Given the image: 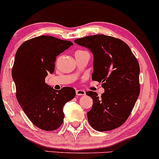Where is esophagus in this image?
Wrapping results in <instances>:
<instances>
[{
    "label": "esophagus",
    "instance_id": "34e87169",
    "mask_svg": "<svg viewBox=\"0 0 159 159\" xmlns=\"http://www.w3.org/2000/svg\"><path fill=\"white\" fill-rule=\"evenodd\" d=\"M75 93H76L77 96H85L86 95V91L82 90V89H78L75 91Z\"/></svg>",
    "mask_w": 159,
    "mask_h": 159
}]
</instances>
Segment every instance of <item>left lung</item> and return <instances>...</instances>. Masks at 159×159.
<instances>
[{
    "instance_id": "left-lung-1",
    "label": "left lung",
    "mask_w": 159,
    "mask_h": 159,
    "mask_svg": "<svg viewBox=\"0 0 159 159\" xmlns=\"http://www.w3.org/2000/svg\"><path fill=\"white\" fill-rule=\"evenodd\" d=\"M93 56V80L102 82L104 93L88 91L92 108L87 112L89 124L103 132L117 128L126 121L140 93V67L129 47L117 38L104 34L74 40Z\"/></svg>"
}]
</instances>
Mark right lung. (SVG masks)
<instances>
[{"label": "right lung", "instance_id": "obj_1", "mask_svg": "<svg viewBox=\"0 0 159 159\" xmlns=\"http://www.w3.org/2000/svg\"><path fill=\"white\" fill-rule=\"evenodd\" d=\"M72 45L42 35L24 42L16 52L11 74L16 99L30 121L43 130H55L62 124L64 105L75 96L71 87L56 91L44 80L54 73L56 57Z\"/></svg>", "mask_w": 159, "mask_h": 159}]
</instances>
